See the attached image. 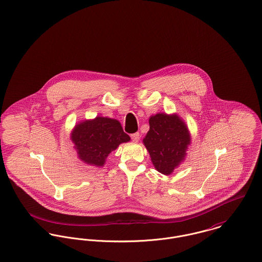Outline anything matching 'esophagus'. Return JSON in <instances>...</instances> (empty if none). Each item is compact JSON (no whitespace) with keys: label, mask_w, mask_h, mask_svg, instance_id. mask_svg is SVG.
Returning a JSON list of instances; mask_svg holds the SVG:
<instances>
[{"label":"esophagus","mask_w":262,"mask_h":262,"mask_svg":"<svg viewBox=\"0 0 262 262\" xmlns=\"http://www.w3.org/2000/svg\"><path fill=\"white\" fill-rule=\"evenodd\" d=\"M130 137H132V140H133L134 142H138V141H140V137H141V136H140L139 133H135V134H133Z\"/></svg>","instance_id":"34e87169"}]
</instances>
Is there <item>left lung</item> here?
Here are the masks:
<instances>
[{
	"label": "left lung",
	"instance_id": "8db88e82",
	"mask_svg": "<svg viewBox=\"0 0 262 262\" xmlns=\"http://www.w3.org/2000/svg\"><path fill=\"white\" fill-rule=\"evenodd\" d=\"M149 130L142 142L155 168L169 176L185 160L191 143L186 123L177 114L159 113L149 118Z\"/></svg>",
	"mask_w": 262,
	"mask_h": 262
}]
</instances>
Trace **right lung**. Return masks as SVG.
I'll return each instance as SVG.
<instances>
[{"mask_svg":"<svg viewBox=\"0 0 262 262\" xmlns=\"http://www.w3.org/2000/svg\"><path fill=\"white\" fill-rule=\"evenodd\" d=\"M71 141L81 161L101 167L108 155L121 143L130 141V138L118 120L97 117L77 123L71 133Z\"/></svg>","mask_w":262,"mask_h":262,"instance_id":"obj_1","label":"right lung"}]
</instances>
